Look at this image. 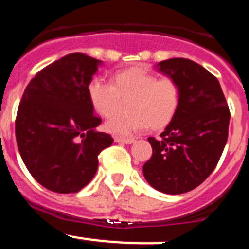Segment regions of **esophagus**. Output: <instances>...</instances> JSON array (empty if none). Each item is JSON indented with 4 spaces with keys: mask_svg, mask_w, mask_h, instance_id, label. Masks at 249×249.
<instances>
[{
    "mask_svg": "<svg viewBox=\"0 0 249 249\" xmlns=\"http://www.w3.org/2000/svg\"><path fill=\"white\" fill-rule=\"evenodd\" d=\"M114 141L118 142V143H126V144H131L134 143L135 140L131 139V137H120V136H115Z\"/></svg>",
    "mask_w": 249,
    "mask_h": 249,
    "instance_id": "esophagus-1",
    "label": "esophagus"
}]
</instances>
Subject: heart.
Returning a JSON list of instances; mask_svg holds the SVG:
<instances>
[{"mask_svg":"<svg viewBox=\"0 0 249 249\" xmlns=\"http://www.w3.org/2000/svg\"><path fill=\"white\" fill-rule=\"evenodd\" d=\"M88 95L100 114L110 117L120 109L123 101L131 100L129 115H114L106 123L109 132L131 136L151 125L163 129L175 118L181 102V89L173 78H157L141 67L118 71L114 84L102 78L91 79Z\"/></svg>","mask_w":249,"mask_h":249,"instance_id":"heart-1","label":"heart"}]
</instances>
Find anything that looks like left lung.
Listing matches in <instances>:
<instances>
[{
    "mask_svg": "<svg viewBox=\"0 0 249 249\" xmlns=\"http://www.w3.org/2000/svg\"><path fill=\"white\" fill-rule=\"evenodd\" d=\"M157 68L178 81L181 102L160 139L148 137L152 157L143 175L163 194H185L215 169L228 141L230 110L218 79L194 60L170 58Z\"/></svg>",
    "mask_w": 249,
    "mask_h": 249,
    "instance_id": "obj_1",
    "label": "left lung"
}]
</instances>
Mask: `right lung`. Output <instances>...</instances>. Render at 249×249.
Here are the masks:
<instances>
[{"instance_id": "1", "label": "right lung", "mask_w": 249, "mask_h": 249, "mask_svg": "<svg viewBox=\"0 0 249 249\" xmlns=\"http://www.w3.org/2000/svg\"><path fill=\"white\" fill-rule=\"evenodd\" d=\"M102 62L71 53L38 71L19 103L16 137L29 173L57 194H75L93 178L98 154L113 143L96 127L88 85Z\"/></svg>"}]
</instances>
